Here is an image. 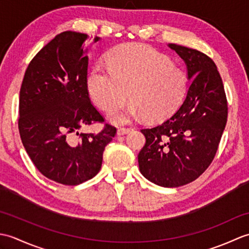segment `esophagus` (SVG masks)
Returning <instances> with one entry per match:
<instances>
[{
  "instance_id": "esophagus-1",
  "label": "esophagus",
  "mask_w": 249,
  "mask_h": 249,
  "mask_svg": "<svg viewBox=\"0 0 249 249\" xmlns=\"http://www.w3.org/2000/svg\"><path fill=\"white\" fill-rule=\"evenodd\" d=\"M129 131H130V128H119L118 131H116V134L119 136H123V135L128 134Z\"/></svg>"
}]
</instances>
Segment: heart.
<instances>
[{"instance_id": "obj_1", "label": "heart", "mask_w": 249, "mask_h": 249, "mask_svg": "<svg viewBox=\"0 0 249 249\" xmlns=\"http://www.w3.org/2000/svg\"><path fill=\"white\" fill-rule=\"evenodd\" d=\"M107 66L95 65L87 79L89 96L99 109H114L109 119L115 124L133 119L160 121L167 118L182 104L187 88L186 73L173 64L170 57L143 44H127L109 54Z\"/></svg>"}]
</instances>
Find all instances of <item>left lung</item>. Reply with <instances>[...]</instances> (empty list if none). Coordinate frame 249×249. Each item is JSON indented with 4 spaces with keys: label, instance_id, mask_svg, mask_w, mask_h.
Masks as SVG:
<instances>
[{
    "label": "left lung",
    "instance_id": "1",
    "mask_svg": "<svg viewBox=\"0 0 249 249\" xmlns=\"http://www.w3.org/2000/svg\"><path fill=\"white\" fill-rule=\"evenodd\" d=\"M168 47L181 56L190 80L186 97L170 118L141 129L145 144L138 155L145 178L162 187L195 181L214 160L228 116L223 80L213 60L196 49Z\"/></svg>",
    "mask_w": 249,
    "mask_h": 249
}]
</instances>
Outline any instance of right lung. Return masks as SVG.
Returning a JSON list of instances; mask_svg holds the SVG:
<instances>
[{
    "label": "right lung",
    "instance_id": "add662e5",
    "mask_svg": "<svg viewBox=\"0 0 249 249\" xmlns=\"http://www.w3.org/2000/svg\"><path fill=\"white\" fill-rule=\"evenodd\" d=\"M88 39L72 31L56 35L31 61L20 89L18 127L26 153L43 176L71 186L96 176L116 134L109 124L98 134H79L105 121L89 97Z\"/></svg>",
    "mask_w": 249,
    "mask_h": 249
}]
</instances>
